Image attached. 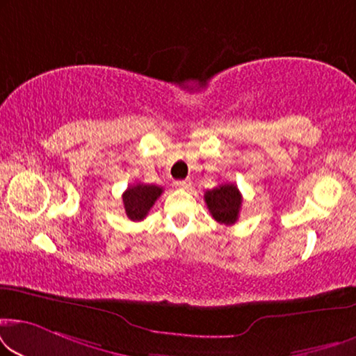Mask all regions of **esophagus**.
<instances>
[{"mask_svg": "<svg viewBox=\"0 0 356 356\" xmlns=\"http://www.w3.org/2000/svg\"><path fill=\"white\" fill-rule=\"evenodd\" d=\"M175 186L179 189H188L191 186V181H189V179H179V181H175Z\"/></svg>", "mask_w": 356, "mask_h": 356, "instance_id": "obj_1", "label": "esophagus"}]
</instances>
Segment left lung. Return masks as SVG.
Instances as JSON below:
<instances>
[{"instance_id":"obj_1","label":"left lung","mask_w":356,"mask_h":356,"mask_svg":"<svg viewBox=\"0 0 356 356\" xmlns=\"http://www.w3.org/2000/svg\"><path fill=\"white\" fill-rule=\"evenodd\" d=\"M204 201L207 204L209 212L218 223L233 225L238 220L241 211V193L233 183L218 184L217 188L209 189L204 194Z\"/></svg>"}]
</instances>
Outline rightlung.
<instances>
[{"instance_id":"1","label":"right lung","mask_w":356,"mask_h":356,"mask_svg":"<svg viewBox=\"0 0 356 356\" xmlns=\"http://www.w3.org/2000/svg\"><path fill=\"white\" fill-rule=\"evenodd\" d=\"M163 193V188L155 186V184L136 183L128 186L123 193V204L128 218L133 222L144 220L155 201Z\"/></svg>"}]
</instances>
